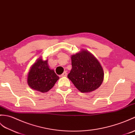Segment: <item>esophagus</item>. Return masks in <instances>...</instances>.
I'll list each match as a JSON object with an SVG mask.
<instances>
[{
	"instance_id": "obj_1",
	"label": "esophagus",
	"mask_w": 135,
	"mask_h": 135,
	"mask_svg": "<svg viewBox=\"0 0 135 135\" xmlns=\"http://www.w3.org/2000/svg\"><path fill=\"white\" fill-rule=\"evenodd\" d=\"M67 73H66V72H64V73L61 75V77H65V76H67Z\"/></svg>"
}]
</instances>
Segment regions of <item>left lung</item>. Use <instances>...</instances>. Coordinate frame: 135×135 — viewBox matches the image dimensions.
<instances>
[{"instance_id": "obj_1", "label": "left lung", "mask_w": 135, "mask_h": 135, "mask_svg": "<svg viewBox=\"0 0 135 135\" xmlns=\"http://www.w3.org/2000/svg\"><path fill=\"white\" fill-rule=\"evenodd\" d=\"M72 69L68 79L82 93H90L101 85L104 73L98 60L86 50L71 56Z\"/></svg>"}]
</instances>
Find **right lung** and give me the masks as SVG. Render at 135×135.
Returning <instances> with one entry per match:
<instances>
[{"mask_svg": "<svg viewBox=\"0 0 135 135\" xmlns=\"http://www.w3.org/2000/svg\"><path fill=\"white\" fill-rule=\"evenodd\" d=\"M59 79L54 70L49 68L48 60H43L42 57H40L30 69L27 83L32 89L46 93L54 86Z\"/></svg>", "mask_w": 135, "mask_h": 135, "instance_id": "right-lung-1", "label": "right lung"}]
</instances>
